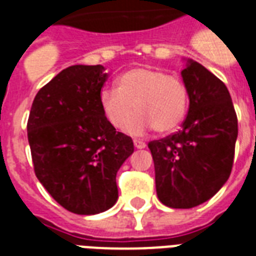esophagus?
<instances>
[{
	"instance_id": "esophagus-1",
	"label": "esophagus",
	"mask_w": 256,
	"mask_h": 256,
	"mask_svg": "<svg viewBox=\"0 0 256 256\" xmlns=\"http://www.w3.org/2000/svg\"><path fill=\"white\" fill-rule=\"evenodd\" d=\"M133 144H134V146L137 148V150H142V148H145V146H146L144 141H141V140H134Z\"/></svg>"
}]
</instances>
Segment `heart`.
I'll return each mask as SVG.
<instances>
[{"label": "heart", "mask_w": 256, "mask_h": 256, "mask_svg": "<svg viewBox=\"0 0 256 256\" xmlns=\"http://www.w3.org/2000/svg\"><path fill=\"white\" fill-rule=\"evenodd\" d=\"M116 89L100 93L101 111L118 130H123L134 116L128 132L133 136L150 128L159 134L174 132L188 111V89L182 79L154 67H134L116 78Z\"/></svg>", "instance_id": "obj_1"}]
</instances>
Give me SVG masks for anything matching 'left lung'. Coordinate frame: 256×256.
I'll list each match as a JSON object with an SVG mask.
<instances>
[{
  "mask_svg": "<svg viewBox=\"0 0 256 256\" xmlns=\"http://www.w3.org/2000/svg\"><path fill=\"white\" fill-rule=\"evenodd\" d=\"M181 76L189 96L182 128L148 144L155 163L156 193L172 208L207 202L230 176L237 116L225 84L192 58Z\"/></svg>",
  "mask_w": 256,
  "mask_h": 256,
  "instance_id": "left-lung-1",
  "label": "left lung"
}]
</instances>
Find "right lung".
Instances as JSON below:
<instances>
[{
  "label": "right lung",
  "mask_w": 256,
  "mask_h": 256,
  "mask_svg": "<svg viewBox=\"0 0 256 256\" xmlns=\"http://www.w3.org/2000/svg\"><path fill=\"white\" fill-rule=\"evenodd\" d=\"M108 74L102 66H71L36 93L27 123L34 172L60 206L94 215L116 203V172L134 152L101 111Z\"/></svg>",
  "instance_id": "right-lung-1"
}]
</instances>
